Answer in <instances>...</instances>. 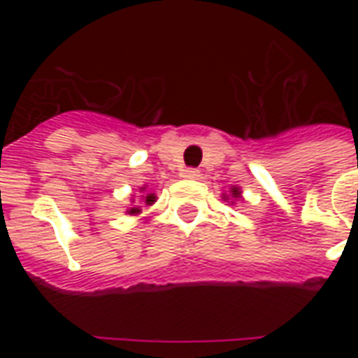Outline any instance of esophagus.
<instances>
[{
    "instance_id": "34e87169",
    "label": "esophagus",
    "mask_w": 358,
    "mask_h": 358,
    "mask_svg": "<svg viewBox=\"0 0 358 358\" xmlns=\"http://www.w3.org/2000/svg\"><path fill=\"white\" fill-rule=\"evenodd\" d=\"M182 176H184V178H187V180H195V178H199V171L189 166V169H186V171L182 172Z\"/></svg>"
}]
</instances>
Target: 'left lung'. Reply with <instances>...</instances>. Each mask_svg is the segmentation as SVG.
Instances as JSON below:
<instances>
[{
	"label": "left lung",
	"mask_w": 358,
	"mask_h": 358,
	"mask_svg": "<svg viewBox=\"0 0 358 358\" xmlns=\"http://www.w3.org/2000/svg\"><path fill=\"white\" fill-rule=\"evenodd\" d=\"M232 197H238V187H232Z\"/></svg>",
	"instance_id": "8db88e82"
}]
</instances>
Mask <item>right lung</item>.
Wrapping results in <instances>:
<instances>
[{
	"label": "right lung",
	"mask_w": 358,
	"mask_h": 358,
	"mask_svg": "<svg viewBox=\"0 0 358 358\" xmlns=\"http://www.w3.org/2000/svg\"><path fill=\"white\" fill-rule=\"evenodd\" d=\"M153 201H155V195L149 194L148 197H145V203H148V205H151V203H153ZM130 213H138V209H132V210H130Z\"/></svg>",
	"instance_id": "obj_1"
}]
</instances>
